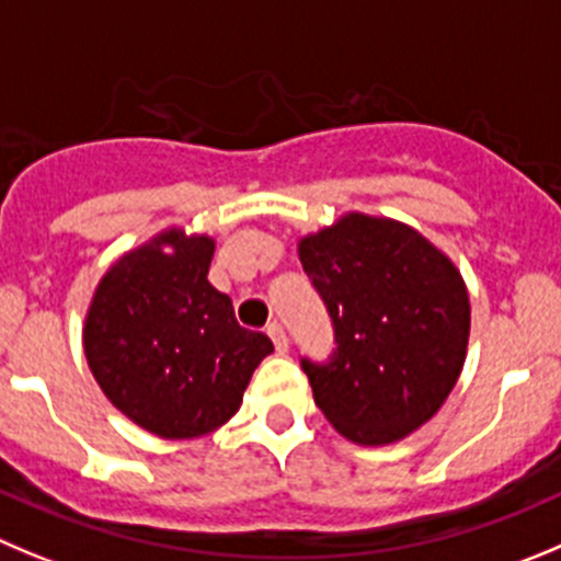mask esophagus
I'll list each match as a JSON object with an SVG mask.
<instances>
[{
    "label": "esophagus",
    "instance_id": "obj_1",
    "mask_svg": "<svg viewBox=\"0 0 561 561\" xmlns=\"http://www.w3.org/2000/svg\"><path fill=\"white\" fill-rule=\"evenodd\" d=\"M268 337L274 340L276 352L279 354L287 352V334H285V329H282V323H276V321L268 323Z\"/></svg>",
    "mask_w": 561,
    "mask_h": 561
}]
</instances>
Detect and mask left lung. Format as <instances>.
Returning <instances> with one entry per match:
<instances>
[{"label":"left lung","mask_w":561,"mask_h":561,"mask_svg":"<svg viewBox=\"0 0 561 561\" xmlns=\"http://www.w3.org/2000/svg\"><path fill=\"white\" fill-rule=\"evenodd\" d=\"M298 260L337 343L329 363L301 359L327 421L357 446L399 443L432 421L468 352L457 265L407 224L365 213L298 240Z\"/></svg>","instance_id":"left-lung-1"}]
</instances>
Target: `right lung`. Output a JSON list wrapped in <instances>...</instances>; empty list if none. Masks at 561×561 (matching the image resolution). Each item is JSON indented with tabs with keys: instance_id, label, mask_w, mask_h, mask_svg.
<instances>
[{
	"instance_id": "right-lung-1",
	"label": "right lung",
	"mask_w": 561,
	"mask_h": 561,
	"mask_svg": "<svg viewBox=\"0 0 561 561\" xmlns=\"http://www.w3.org/2000/svg\"><path fill=\"white\" fill-rule=\"evenodd\" d=\"M213 251L207 234L165 229L115 260L88 307L82 345L93 379L115 410L157 437L224 426L274 352L207 282Z\"/></svg>"
}]
</instances>
